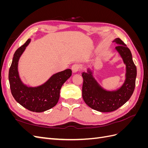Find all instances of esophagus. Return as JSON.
<instances>
[{"label":"esophagus","instance_id":"1","mask_svg":"<svg viewBox=\"0 0 148 148\" xmlns=\"http://www.w3.org/2000/svg\"><path fill=\"white\" fill-rule=\"evenodd\" d=\"M80 69V65L78 64H73L71 66V70H72L73 73H76L78 71H79Z\"/></svg>","mask_w":148,"mask_h":148}]
</instances>
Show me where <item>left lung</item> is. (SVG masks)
Listing matches in <instances>:
<instances>
[{"label": "left lung", "instance_id": "1", "mask_svg": "<svg viewBox=\"0 0 148 148\" xmlns=\"http://www.w3.org/2000/svg\"><path fill=\"white\" fill-rule=\"evenodd\" d=\"M113 42L119 44L115 49L126 65V78L122 86L115 91H107L97 82L91 70L88 69L86 73H82L83 99L89 107L101 112L118 109L130 99L135 87L136 67L131 51L120 38H116Z\"/></svg>", "mask_w": 148, "mask_h": 148}]
</instances>
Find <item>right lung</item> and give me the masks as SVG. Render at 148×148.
<instances>
[{
  "mask_svg": "<svg viewBox=\"0 0 148 148\" xmlns=\"http://www.w3.org/2000/svg\"><path fill=\"white\" fill-rule=\"evenodd\" d=\"M31 41L26 42L15 51L8 73L11 92L13 97L28 110L42 112L54 107L59 101L60 91L63 84L71 75V70L66 69L53 75L47 81L36 87L26 86L20 78L18 64L20 57Z\"/></svg>",
  "mask_w": 148,
  "mask_h": 148,
  "instance_id": "right-lung-1",
  "label": "right lung"
}]
</instances>
